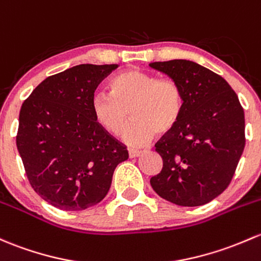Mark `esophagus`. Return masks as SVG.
<instances>
[{"mask_svg": "<svg viewBox=\"0 0 261 261\" xmlns=\"http://www.w3.org/2000/svg\"><path fill=\"white\" fill-rule=\"evenodd\" d=\"M141 151H138V150H130L128 151V158L130 159H135V158H139L140 155H141Z\"/></svg>", "mask_w": 261, "mask_h": 261, "instance_id": "obj_1", "label": "esophagus"}]
</instances>
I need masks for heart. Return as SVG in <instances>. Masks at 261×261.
Segmentation results:
<instances>
[{
  "instance_id": "b5f03b06",
  "label": "heart",
  "mask_w": 261,
  "mask_h": 261,
  "mask_svg": "<svg viewBox=\"0 0 261 261\" xmlns=\"http://www.w3.org/2000/svg\"><path fill=\"white\" fill-rule=\"evenodd\" d=\"M109 92L110 97H92V117L111 136H119L133 117L134 122L122 135L125 144L133 147L147 145L155 134L170 135L179 125L185 108L179 82L138 68L114 76Z\"/></svg>"
}]
</instances>
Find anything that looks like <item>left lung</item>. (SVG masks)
<instances>
[{"label":"left lung","mask_w":261,"mask_h":261,"mask_svg":"<svg viewBox=\"0 0 261 261\" xmlns=\"http://www.w3.org/2000/svg\"><path fill=\"white\" fill-rule=\"evenodd\" d=\"M182 87L185 108L177 127L156 142L163 169L150 184L180 206H200L231 182L245 146L244 109L218 73L193 61L151 62Z\"/></svg>","instance_id":"8db88e82"}]
</instances>
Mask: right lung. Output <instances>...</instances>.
<instances>
[{"label":"right lung","instance_id":"right-lung-1","mask_svg":"<svg viewBox=\"0 0 261 261\" xmlns=\"http://www.w3.org/2000/svg\"><path fill=\"white\" fill-rule=\"evenodd\" d=\"M117 65L84 64L48 76L23 101L16 145L30 185L66 211L85 210L108 194L126 147L95 122L91 100Z\"/></svg>","mask_w":261,"mask_h":261}]
</instances>
